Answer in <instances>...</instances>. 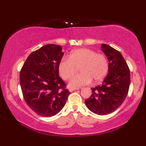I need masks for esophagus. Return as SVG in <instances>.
Here are the masks:
<instances>
[{"instance_id": "34e87169", "label": "esophagus", "mask_w": 146, "mask_h": 146, "mask_svg": "<svg viewBox=\"0 0 146 146\" xmlns=\"http://www.w3.org/2000/svg\"><path fill=\"white\" fill-rule=\"evenodd\" d=\"M79 89H80V88H70L69 90L71 92H73V90H79Z\"/></svg>"}]
</instances>
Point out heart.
I'll list each match as a JSON object with an SVG mask.
<instances>
[{
  "label": "heart",
  "mask_w": 146,
  "mask_h": 146,
  "mask_svg": "<svg viewBox=\"0 0 146 146\" xmlns=\"http://www.w3.org/2000/svg\"><path fill=\"white\" fill-rule=\"evenodd\" d=\"M80 68L82 72L74 77ZM60 74L64 80L71 78L69 86L79 87L102 81L107 75L109 62L107 57L89 48H78L70 53L69 58H64L59 63Z\"/></svg>",
  "instance_id": "b5f03b06"
}]
</instances>
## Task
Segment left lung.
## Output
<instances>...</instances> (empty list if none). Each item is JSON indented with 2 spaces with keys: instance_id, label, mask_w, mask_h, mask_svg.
<instances>
[{
  "instance_id": "1",
  "label": "left lung",
  "mask_w": 146,
  "mask_h": 146,
  "mask_svg": "<svg viewBox=\"0 0 146 146\" xmlns=\"http://www.w3.org/2000/svg\"><path fill=\"white\" fill-rule=\"evenodd\" d=\"M102 51L109 61L106 78L102 85L91 88L92 94L85 100L87 108L99 115L113 113L122 104L128 95L130 84V69L119 51L102 44Z\"/></svg>"
}]
</instances>
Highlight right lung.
I'll return each mask as SVG.
<instances>
[{"label": "right lung", "mask_w": 146, "mask_h": 146, "mask_svg": "<svg viewBox=\"0 0 146 146\" xmlns=\"http://www.w3.org/2000/svg\"><path fill=\"white\" fill-rule=\"evenodd\" d=\"M63 55L60 45H44L33 51L21 68L23 98L29 108L40 116L58 114L71 93L59 75L58 66Z\"/></svg>", "instance_id": "right-lung-1"}]
</instances>
